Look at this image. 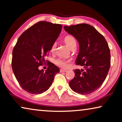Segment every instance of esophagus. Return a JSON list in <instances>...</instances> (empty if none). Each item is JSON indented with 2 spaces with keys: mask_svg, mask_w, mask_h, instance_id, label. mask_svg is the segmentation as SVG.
I'll use <instances>...</instances> for the list:
<instances>
[{
  "mask_svg": "<svg viewBox=\"0 0 122 122\" xmlns=\"http://www.w3.org/2000/svg\"><path fill=\"white\" fill-rule=\"evenodd\" d=\"M67 71L66 70H64V69H61L60 72H66Z\"/></svg>",
  "mask_w": 122,
  "mask_h": 122,
  "instance_id": "1",
  "label": "esophagus"
}]
</instances>
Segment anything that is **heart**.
I'll list each match as a JSON object with an SVG mask.
<instances>
[{"label": "heart", "mask_w": 122, "mask_h": 122, "mask_svg": "<svg viewBox=\"0 0 122 122\" xmlns=\"http://www.w3.org/2000/svg\"><path fill=\"white\" fill-rule=\"evenodd\" d=\"M64 41L67 47L70 49L71 48L72 46H74V45H76V39L74 38V37H73L72 36L69 35L67 36L66 37H65V38H64ZM56 43H54L53 44L51 45V46L50 48V52H51V53H54V52H55L56 49ZM55 62L56 65H58V66L63 67V68H66L68 65V61L62 59H58L57 60H56Z\"/></svg>", "instance_id": "heart-1"}]
</instances>
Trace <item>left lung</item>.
Masks as SVG:
<instances>
[{"label":"left lung","instance_id":"left-lung-1","mask_svg":"<svg viewBox=\"0 0 122 122\" xmlns=\"http://www.w3.org/2000/svg\"><path fill=\"white\" fill-rule=\"evenodd\" d=\"M64 29L77 40L79 51L76 62L84 68L74 70L70 82L74 92L88 95L98 89L107 75L111 65L110 50L104 37L93 26L81 23Z\"/></svg>","mask_w":122,"mask_h":122}]
</instances>
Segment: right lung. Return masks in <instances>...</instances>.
<instances>
[{"instance_id": "1", "label": "right lung", "mask_w": 122, "mask_h": 122, "mask_svg": "<svg viewBox=\"0 0 122 122\" xmlns=\"http://www.w3.org/2000/svg\"><path fill=\"white\" fill-rule=\"evenodd\" d=\"M60 24L40 21L20 36L12 51V68L21 88L32 94L49 89L60 69L48 62L44 71L38 67L45 62L44 57L61 32Z\"/></svg>"}]
</instances>
